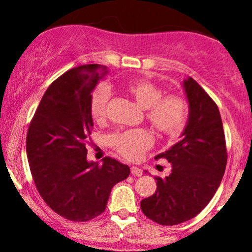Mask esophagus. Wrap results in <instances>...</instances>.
<instances>
[{
    "label": "esophagus",
    "mask_w": 252,
    "mask_h": 252,
    "mask_svg": "<svg viewBox=\"0 0 252 252\" xmlns=\"http://www.w3.org/2000/svg\"><path fill=\"white\" fill-rule=\"evenodd\" d=\"M130 170H131V174L135 175V176H141L142 175V169L138 168V167H131L130 168Z\"/></svg>",
    "instance_id": "esophagus-1"
}]
</instances>
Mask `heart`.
I'll return each mask as SVG.
<instances>
[{
    "mask_svg": "<svg viewBox=\"0 0 252 252\" xmlns=\"http://www.w3.org/2000/svg\"><path fill=\"white\" fill-rule=\"evenodd\" d=\"M126 94L146 112V120L158 134L174 135L181 131L186 123L189 105L181 96L163 94L162 89L146 79L131 80L124 86ZM110 90L99 84L90 96V115L94 122H103L108 114ZM115 149L130 160L140 158L153 144V136L146 129H134L118 132L110 137Z\"/></svg>",
    "mask_w": 252,
    "mask_h": 252,
    "instance_id": "heart-1",
    "label": "heart"
}]
</instances>
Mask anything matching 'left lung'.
<instances>
[{
	"label": "left lung",
	"instance_id": "left-lung-1",
	"mask_svg": "<svg viewBox=\"0 0 252 252\" xmlns=\"http://www.w3.org/2000/svg\"><path fill=\"white\" fill-rule=\"evenodd\" d=\"M184 90L189 115L181 140L155 158L172 164L170 174L155 176V193L141 201L144 216L160 225H178L199 215L218 189L226 167L218 106L193 78L184 80Z\"/></svg>",
	"mask_w": 252,
	"mask_h": 252
}]
</instances>
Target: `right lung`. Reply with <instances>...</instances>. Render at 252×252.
Masks as SVG:
<instances>
[{"label": "right lung", "instance_id": "right-lung-1", "mask_svg": "<svg viewBox=\"0 0 252 252\" xmlns=\"http://www.w3.org/2000/svg\"><path fill=\"white\" fill-rule=\"evenodd\" d=\"M106 72L98 63L65 72L46 90L28 128L26 149L37 192L72 221L103 213L112 187L130 174L126 164L108 156L102 166L86 160L94 128L90 96Z\"/></svg>", "mask_w": 252, "mask_h": 252}]
</instances>
